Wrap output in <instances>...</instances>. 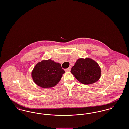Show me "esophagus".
I'll return each mask as SVG.
<instances>
[{"label":"esophagus","mask_w":129,"mask_h":129,"mask_svg":"<svg viewBox=\"0 0 129 129\" xmlns=\"http://www.w3.org/2000/svg\"><path fill=\"white\" fill-rule=\"evenodd\" d=\"M65 70L66 71H70L71 70V67H69L68 68L66 69Z\"/></svg>","instance_id":"obj_1"}]
</instances>
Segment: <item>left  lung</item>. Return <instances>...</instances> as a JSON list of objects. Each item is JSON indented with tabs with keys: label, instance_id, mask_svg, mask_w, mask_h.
Wrapping results in <instances>:
<instances>
[{
	"label": "left lung",
	"instance_id": "left-lung-1",
	"mask_svg": "<svg viewBox=\"0 0 129 129\" xmlns=\"http://www.w3.org/2000/svg\"><path fill=\"white\" fill-rule=\"evenodd\" d=\"M70 72L78 81L85 85L97 82L101 77V69L98 63L88 58L78 59Z\"/></svg>",
	"mask_w": 129,
	"mask_h": 129
}]
</instances>
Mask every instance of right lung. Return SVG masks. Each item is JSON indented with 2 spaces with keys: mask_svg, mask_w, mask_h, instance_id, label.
Masks as SVG:
<instances>
[{
  "mask_svg": "<svg viewBox=\"0 0 129 129\" xmlns=\"http://www.w3.org/2000/svg\"><path fill=\"white\" fill-rule=\"evenodd\" d=\"M65 71L61 64L51 59L43 60L36 64L31 72L33 81L43 88H51L60 80Z\"/></svg>",
  "mask_w": 129,
  "mask_h": 129,
  "instance_id": "right-lung-1",
  "label": "right lung"
}]
</instances>
